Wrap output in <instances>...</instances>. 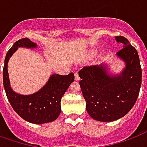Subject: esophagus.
Listing matches in <instances>:
<instances>
[{
	"mask_svg": "<svg viewBox=\"0 0 147 147\" xmlns=\"http://www.w3.org/2000/svg\"><path fill=\"white\" fill-rule=\"evenodd\" d=\"M74 77H75V81H79L80 80V77H79V74L78 72H76L74 74Z\"/></svg>",
	"mask_w": 147,
	"mask_h": 147,
	"instance_id": "34e87169",
	"label": "esophagus"
}]
</instances>
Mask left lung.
Wrapping results in <instances>:
<instances>
[{"label":"left lung","mask_w":147,"mask_h":147,"mask_svg":"<svg viewBox=\"0 0 147 147\" xmlns=\"http://www.w3.org/2000/svg\"><path fill=\"white\" fill-rule=\"evenodd\" d=\"M123 49L117 55L125 63L119 75H109L103 64L84 66L79 82L86 110L94 120L113 121L125 116L136 103L142 83V69L137 50L123 36L115 37Z\"/></svg>","instance_id":"obj_1"}]
</instances>
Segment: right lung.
Listing matches in <instances>:
<instances>
[{"instance_id":"right-lung-1","label":"right lung","mask_w":147,"mask_h":147,"mask_svg":"<svg viewBox=\"0 0 147 147\" xmlns=\"http://www.w3.org/2000/svg\"><path fill=\"white\" fill-rule=\"evenodd\" d=\"M19 47L37 48L28 38H22L14 43L5 56L3 69V83L6 96L11 107L25 121L33 124H45L56 120L61 113V98L70 84L74 81V73L68 75H51L42 88L28 96H22L11 89L7 73V63Z\"/></svg>"}]
</instances>
